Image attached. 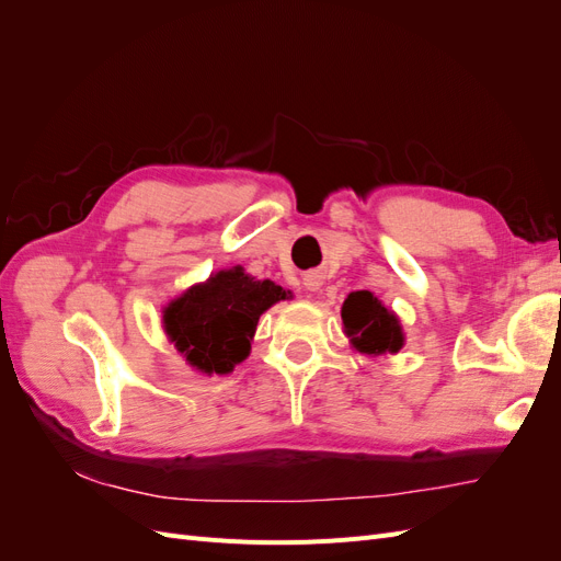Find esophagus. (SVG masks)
Wrapping results in <instances>:
<instances>
[{
    "label": "esophagus",
    "mask_w": 561,
    "mask_h": 561,
    "mask_svg": "<svg viewBox=\"0 0 561 561\" xmlns=\"http://www.w3.org/2000/svg\"><path fill=\"white\" fill-rule=\"evenodd\" d=\"M320 285H322V276L318 274V271H309V274H304V287H307V290L316 293V290H320Z\"/></svg>",
    "instance_id": "obj_1"
}]
</instances>
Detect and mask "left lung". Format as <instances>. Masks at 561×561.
I'll return each instance as SVG.
<instances>
[{
	"label": "left lung",
	"mask_w": 561,
	"mask_h": 561,
	"mask_svg": "<svg viewBox=\"0 0 561 561\" xmlns=\"http://www.w3.org/2000/svg\"><path fill=\"white\" fill-rule=\"evenodd\" d=\"M344 332L355 351L367 355L398 353L404 344V334L398 316L386 309L369 290L351 293L342 307Z\"/></svg>",
	"instance_id": "8db88e82"
}]
</instances>
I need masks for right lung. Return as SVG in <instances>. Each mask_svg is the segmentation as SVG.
<instances>
[{
	"instance_id": "add662e5",
	"label": "right lung",
	"mask_w": 561,
	"mask_h": 561,
	"mask_svg": "<svg viewBox=\"0 0 561 561\" xmlns=\"http://www.w3.org/2000/svg\"><path fill=\"white\" fill-rule=\"evenodd\" d=\"M290 290L254 280L243 266L190 287L163 309V328L186 363L203 375H229L250 353L260 316Z\"/></svg>"
}]
</instances>
